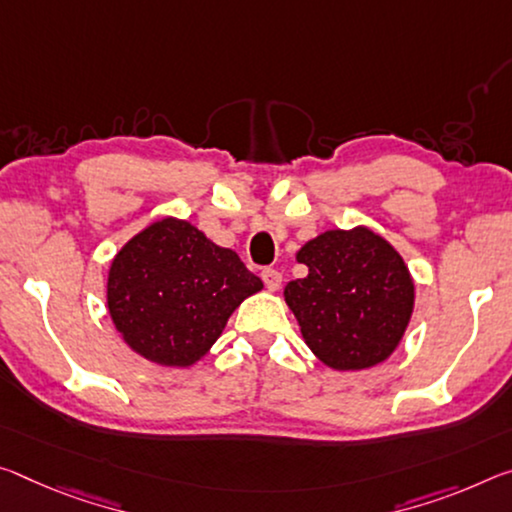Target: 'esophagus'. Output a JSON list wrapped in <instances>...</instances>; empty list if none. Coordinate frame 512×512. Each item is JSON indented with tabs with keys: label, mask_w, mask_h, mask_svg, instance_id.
Listing matches in <instances>:
<instances>
[{
	"label": "esophagus",
	"mask_w": 512,
	"mask_h": 512,
	"mask_svg": "<svg viewBox=\"0 0 512 512\" xmlns=\"http://www.w3.org/2000/svg\"><path fill=\"white\" fill-rule=\"evenodd\" d=\"M262 280H264L266 289H269V291H278L280 285H282V273L275 271V269H264V271H262Z\"/></svg>",
	"instance_id": "34e87169"
}]
</instances>
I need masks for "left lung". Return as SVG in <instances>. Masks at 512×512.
<instances>
[{
  "instance_id": "left-lung-1",
  "label": "left lung",
  "mask_w": 512,
  "mask_h": 512,
  "mask_svg": "<svg viewBox=\"0 0 512 512\" xmlns=\"http://www.w3.org/2000/svg\"><path fill=\"white\" fill-rule=\"evenodd\" d=\"M303 280L285 287L310 351L335 371L385 362L408 330L415 280L392 243L367 225L326 230L300 246Z\"/></svg>"
}]
</instances>
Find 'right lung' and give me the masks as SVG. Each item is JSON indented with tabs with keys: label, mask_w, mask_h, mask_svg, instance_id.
<instances>
[{
	"label": "right lung",
	"mask_w": 512,
	"mask_h": 512,
	"mask_svg": "<svg viewBox=\"0 0 512 512\" xmlns=\"http://www.w3.org/2000/svg\"><path fill=\"white\" fill-rule=\"evenodd\" d=\"M264 285L239 255L196 225L166 216L136 232L107 275V307L123 342L159 367L189 369L232 312Z\"/></svg>",
	"instance_id": "right-lung-1"
}]
</instances>
